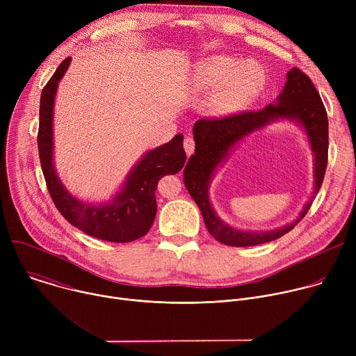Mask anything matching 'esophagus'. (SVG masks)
Instances as JSON below:
<instances>
[{"label":"esophagus","mask_w":356,"mask_h":356,"mask_svg":"<svg viewBox=\"0 0 356 356\" xmlns=\"http://www.w3.org/2000/svg\"><path fill=\"white\" fill-rule=\"evenodd\" d=\"M183 145H184V150H186L187 156H190L193 152H194V140H193V138H188V136L184 138Z\"/></svg>","instance_id":"34e87169"}]
</instances>
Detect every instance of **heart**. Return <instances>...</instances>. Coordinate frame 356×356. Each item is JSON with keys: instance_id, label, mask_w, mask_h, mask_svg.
Masks as SVG:
<instances>
[{"instance_id": "1", "label": "heart", "mask_w": 356, "mask_h": 356, "mask_svg": "<svg viewBox=\"0 0 356 356\" xmlns=\"http://www.w3.org/2000/svg\"><path fill=\"white\" fill-rule=\"evenodd\" d=\"M198 84L211 88L222 84L213 98V110L224 114L229 113L255 94L262 84L261 70L252 65L239 63L227 56H213L201 65L197 73Z\"/></svg>"}]
</instances>
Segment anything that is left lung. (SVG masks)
<instances>
[{
	"instance_id": "obj_1",
	"label": "left lung",
	"mask_w": 356,
	"mask_h": 356,
	"mask_svg": "<svg viewBox=\"0 0 356 356\" xmlns=\"http://www.w3.org/2000/svg\"><path fill=\"white\" fill-rule=\"evenodd\" d=\"M286 79L284 87L275 103L264 110L248 111L221 120H198L193 127L195 154L190 156L184 168V186L198 206L209 232L224 245L255 246L283 236L307 214L323 184L328 159V118L325 107L313 81L297 67H293L286 74ZM279 120L293 122L307 134L314 152L315 193L299 217L290 225L270 232H248L232 227L218 217L211 204L208 190L212 177L236 144L253 131Z\"/></svg>"
}]
</instances>
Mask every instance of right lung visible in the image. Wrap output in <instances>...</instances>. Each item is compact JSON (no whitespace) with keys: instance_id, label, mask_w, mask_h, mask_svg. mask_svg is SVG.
<instances>
[{"instance_id":"add662e5","label":"right lung","mask_w":356,"mask_h":356,"mask_svg":"<svg viewBox=\"0 0 356 356\" xmlns=\"http://www.w3.org/2000/svg\"><path fill=\"white\" fill-rule=\"evenodd\" d=\"M72 58L60 63L42 90L39 108L38 149L47 190L60 214L84 234L108 241L131 242L150 229L156 217L155 191L166 175L180 172L186 162L183 135L177 134L146 154L134 165L120 190L107 201L88 202L72 194L59 179L54 159V108L59 81L69 69Z\"/></svg>"}]
</instances>
